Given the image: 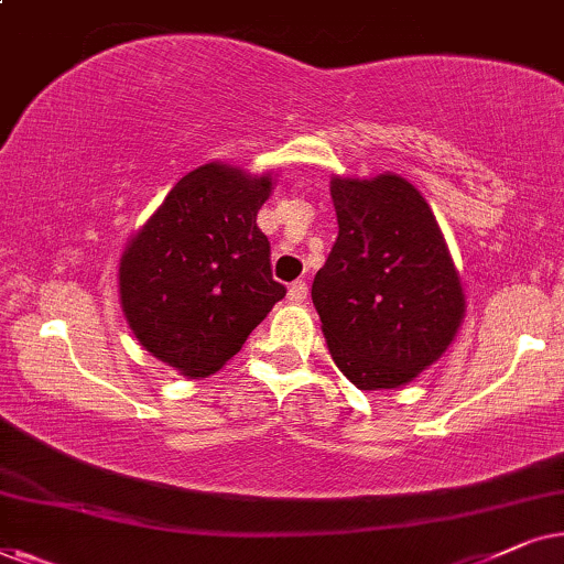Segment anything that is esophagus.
<instances>
[{
    "mask_svg": "<svg viewBox=\"0 0 564 564\" xmlns=\"http://www.w3.org/2000/svg\"><path fill=\"white\" fill-rule=\"evenodd\" d=\"M306 294H310V289H306L304 281H294V283H291V286H289V302L302 304L304 299H306Z\"/></svg>",
    "mask_w": 564,
    "mask_h": 564,
    "instance_id": "1",
    "label": "esophagus"
}]
</instances>
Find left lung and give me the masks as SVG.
Returning a JSON list of instances; mask_svg holds the SVG:
<instances>
[{
    "label": "left lung",
    "instance_id": "obj_1",
    "mask_svg": "<svg viewBox=\"0 0 564 564\" xmlns=\"http://www.w3.org/2000/svg\"><path fill=\"white\" fill-rule=\"evenodd\" d=\"M337 239L312 283L327 348L358 389L408 384L459 329V275L408 180H333Z\"/></svg>",
    "mask_w": 564,
    "mask_h": 564
}]
</instances>
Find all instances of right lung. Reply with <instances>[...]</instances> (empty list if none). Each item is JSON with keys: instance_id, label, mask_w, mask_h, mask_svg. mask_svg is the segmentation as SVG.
I'll return each mask as SVG.
<instances>
[{"instance_id": "1", "label": "right lung", "mask_w": 564, "mask_h": 564, "mask_svg": "<svg viewBox=\"0 0 564 564\" xmlns=\"http://www.w3.org/2000/svg\"><path fill=\"white\" fill-rule=\"evenodd\" d=\"M270 185L224 164L187 172L120 260L133 335L185 377L219 371L286 296L258 229Z\"/></svg>"}]
</instances>
